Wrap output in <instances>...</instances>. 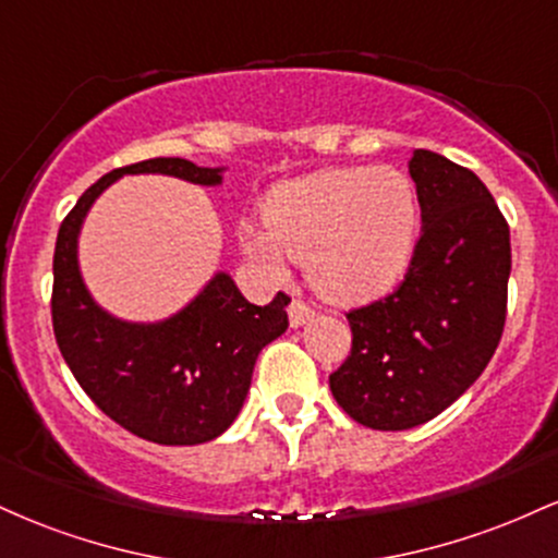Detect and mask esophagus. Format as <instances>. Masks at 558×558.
<instances>
[{"label":"esophagus","instance_id":"esophagus-1","mask_svg":"<svg viewBox=\"0 0 558 558\" xmlns=\"http://www.w3.org/2000/svg\"><path fill=\"white\" fill-rule=\"evenodd\" d=\"M312 317H315V310H312L304 299H291V304H288V319H291L293 328L310 323Z\"/></svg>","mask_w":558,"mask_h":558}]
</instances>
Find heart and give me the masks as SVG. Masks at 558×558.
<instances>
[{
  "label": "heart",
  "mask_w": 558,
  "mask_h": 558,
  "mask_svg": "<svg viewBox=\"0 0 558 558\" xmlns=\"http://www.w3.org/2000/svg\"><path fill=\"white\" fill-rule=\"evenodd\" d=\"M265 230L241 228L243 252L283 272V254L310 262L312 280L338 301L388 291L407 270L420 202L393 168H336L278 183L262 204Z\"/></svg>",
  "instance_id": "1"
}]
</instances>
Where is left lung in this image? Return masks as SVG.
I'll use <instances>...</instances> for the list:
<instances>
[{"label": "left lung", "mask_w": 558, "mask_h": 558, "mask_svg": "<svg viewBox=\"0 0 558 558\" xmlns=\"http://www.w3.org/2000/svg\"><path fill=\"white\" fill-rule=\"evenodd\" d=\"M422 235L388 296L345 312L351 354L330 375L338 407L373 430L438 417L488 367L506 323L509 222L472 170L417 149Z\"/></svg>", "instance_id": "left-lung-1"}]
</instances>
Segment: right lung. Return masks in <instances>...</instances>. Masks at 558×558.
<instances>
[{
	"label": "right lung",
	"mask_w": 558,
	"mask_h": 558,
	"mask_svg": "<svg viewBox=\"0 0 558 558\" xmlns=\"http://www.w3.org/2000/svg\"><path fill=\"white\" fill-rule=\"evenodd\" d=\"M128 172H162L198 185L222 181L220 168L155 157L101 175L83 191L57 233L52 325L70 373L107 417L162 446L207 444L239 417L254 362L288 328L291 296L248 304L230 275L217 272L175 317L123 323L94 304L78 272V230L94 198Z\"/></svg>",
	"instance_id": "obj_1"
}]
</instances>
